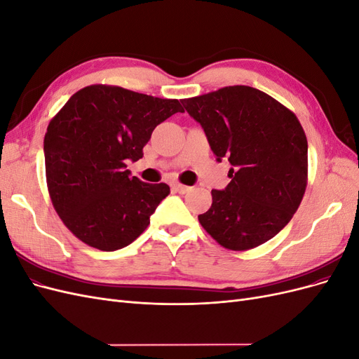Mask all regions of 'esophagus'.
<instances>
[{
	"instance_id": "1",
	"label": "esophagus",
	"mask_w": 359,
	"mask_h": 359,
	"mask_svg": "<svg viewBox=\"0 0 359 359\" xmlns=\"http://www.w3.org/2000/svg\"><path fill=\"white\" fill-rule=\"evenodd\" d=\"M172 189L175 190V191H178V193H181V194H186V193H189L193 187H189V186H182V184H180V182H175V184H172Z\"/></svg>"
}]
</instances>
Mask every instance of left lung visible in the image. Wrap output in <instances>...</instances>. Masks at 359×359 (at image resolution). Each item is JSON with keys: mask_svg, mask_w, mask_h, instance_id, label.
<instances>
[{"mask_svg": "<svg viewBox=\"0 0 359 359\" xmlns=\"http://www.w3.org/2000/svg\"><path fill=\"white\" fill-rule=\"evenodd\" d=\"M201 124L231 182L212 190L199 222L220 245L248 250L290 222L307 186V137L295 114L252 86L235 85L181 100Z\"/></svg>", "mask_w": 359, "mask_h": 359, "instance_id": "left-lung-1", "label": "left lung"}]
</instances>
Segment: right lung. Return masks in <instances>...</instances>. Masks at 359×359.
I'll return each mask as SVG.
<instances>
[{"label":"right lung","mask_w":359,"mask_h":359,"mask_svg":"<svg viewBox=\"0 0 359 359\" xmlns=\"http://www.w3.org/2000/svg\"><path fill=\"white\" fill-rule=\"evenodd\" d=\"M177 112H184L178 100L91 85L49 123L43 145L49 194L81 241L115 252L147 229L170 190L132 177L127 163L142 158L153 130Z\"/></svg>","instance_id":"add662e5"}]
</instances>
